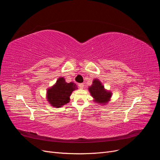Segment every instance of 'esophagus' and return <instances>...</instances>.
Returning a JSON list of instances; mask_svg holds the SVG:
<instances>
[{
    "label": "esophagus",
    "instance_id": "1",
    "mask_svg": "<svg viewBox=\"0 0 160 160\" xmlns=\"http://www.w3.org/2000/svg\"><path fill=\"white\" fill-rule=\"evenodd\" d=\"M79 87L81 89H83L84 88V84L83 83H79Z\"/></svg>",
    "mask_w": 160,
    "mask_h": 160
}]
</instances>
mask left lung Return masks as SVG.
Here are the masks:
<instances>
[{"label":"left lung","mask_w":160,"mask_h":160,"mask_svg":"<svg viewBox=\"0 0 160 160\" xmlns=\"http://www.w3.org/2000/svg\"><path fill=\"white\" fill-rule=\"evenodd\" d=\"M89 91L93 98V101L99 105H107L112 97L111 91L107 90L98 79H95L92 85L88 88Z\"/></svg>","instance_id":"left-lung-1"}]
</instances>
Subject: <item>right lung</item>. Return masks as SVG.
Wrapping results in <instances>:
<instances>
[{
  "label": "right lung",
  "mask_w": 160,
  "mask_h": 160,
  "mask_svg": "<svg viewBox=\"0 0 160 160\" xmlns=\"http://www.w3.org/2000/svg\"><path fill=\"white\" fill-rule=\"evenodd\" d=\"M78 89L73 82L67 83L64 77H59L56 83L47 89V100L52 107L59 108L70 101V96L72 91Z\"/></svg>",
  "instance_id": "obj_1"
}]
</instances>
